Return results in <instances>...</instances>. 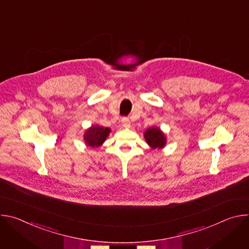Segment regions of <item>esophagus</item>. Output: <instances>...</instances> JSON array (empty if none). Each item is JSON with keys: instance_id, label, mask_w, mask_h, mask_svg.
<instances>
[{"instance_id": "obj_1", "label": "esophagus", "mask_w": 249, "mask_h": 249, "mask_svg": "<svg viewBox=\"0 0 249 249\" xmlns=\"http://www.w3.org/2000/svg\"><path fill=\"white\" fill-rule=\"evenodd\" d=\"M122 125L125 128H130V126H131L130 120L128 118H122Z\"/></svg>"}]
</instances>
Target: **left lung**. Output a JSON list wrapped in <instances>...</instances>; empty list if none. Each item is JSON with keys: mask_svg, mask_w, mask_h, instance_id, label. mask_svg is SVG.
<instances>
[{"mask_svg": "<svg viewBox=\"0 0 249 249\" xmlns=\"http://www.w3.org/2000/svg\"><path fill=\"white\" fill-rule=\"evenodd\" d=\"M144 137L147 141L148 145L152 149H161L166 144V137L162 131L158 127H152L147 129L144 134Z\"/></svg>", "mask_w": 249, "mask_h": 249, "instance_id": "1", "label": "left lung"}]
</instances>
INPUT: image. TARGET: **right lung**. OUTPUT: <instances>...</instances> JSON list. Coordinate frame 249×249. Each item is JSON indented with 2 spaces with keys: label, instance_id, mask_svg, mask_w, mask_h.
Masks as SVG:
<instances>
[{
  "label": "right lung",
  "instance_id": "obj_1",
  "mask_svg": "<svg viewBox=\"0 0 249 249\" xmlns=\"http://www.w3.org/2000/svg\"><path fill=\"white\" fill-rule=\"evenodd\" d=\"M110 128H105L101 126H91L89 128L85 135L84 140L86 145L91 148H97L103 144V142L108 137L110 133Z\"/></svg>",
  "mask_w": 249,
  "mask_h": 249
}]
</instances>
